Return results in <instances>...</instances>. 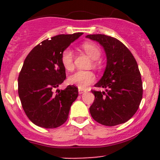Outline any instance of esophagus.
Returning <instances> with one entry per match:
<instances>
[{
  "label": "esophagus",
  "instance_id": "esophagus-1",
  "mask_svg": "<svg viewBox=\"0 0 160 160\" xmlns=\"http://www.w3.org/2000/svg\"><path fill=\"white\" fill-rule=\"evenodd\" d=\"M87 92V91H86V90H82V89H79L78 90V93L80 94H84V93H86Z\"/></svg>",
  "mask_w": 160,
  "mask_h": 160
}]
</instances>
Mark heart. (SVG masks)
<instances>
[{"instance_id":"b5f03b06","label":"heart","mask_w":160,"mask_h":160,"mask_svg":"<svg viewBox=\"0 0 160 160\" xmlns=\"http://www.w3.org/2000/svg\"><path fill=\"white\" fill-rule=\"evenodd\" d=\"M82 48L93 60H98L101 56V50L96 45L90 42H85L82 45ZM61 62L63 67L66 70H72L73 68V53L70 48L64 49L62 53ZM95 80V75L91 71L78 70L70 75L68 78V82L74 85L79 89H85Z\"/></svg>"}]
</instances>
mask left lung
<instances>
[{
    "label": "left lung",
    "instance_id": "8db88e82",
    "mask_svg": "<svg viewBox=\"0 0 160 160\" xmlns=\"http://www.w3.org/2000/svg\"><path fill=\"white\" fill-rule=\"evenodd\" d=\"M101 45L107 55L102 77L91 90L94 101L90 107L92 118L104 126L124 123L136 113L142 98V83L138 64L128 47L116 38L104 34L87 36Z\"/></svg>",
    "mask_w": 160,
    "mask_h": 160
}]
</instances>
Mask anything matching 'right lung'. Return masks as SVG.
I'll return each mask as SVG.
<instances>
[{
    "instance_id": "obj_1",
    "label": "right lung",
    "mask_w": 160,
    "mask_h": 160,
    "mask_svg": "<svg viewBox=\"0 0 160 160\" xmlns=\"http://www.w3.org/2000/svg\"><path fill=\"white\" fill-rule=\"evenodd\" d=\"M82 32L60 34L38 44L25 59L18 77V94L22 108L31 122L44 128H56L69 116L78 95L74 86L54 94L53 90L66 79L62 53Z\"/></svg>"
}]
</instances>
